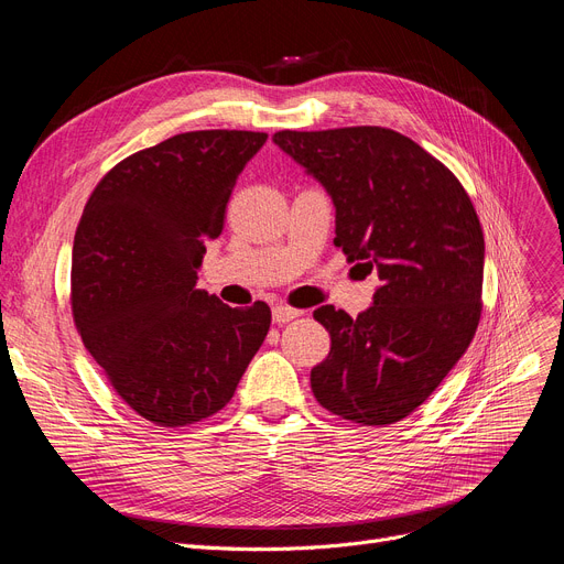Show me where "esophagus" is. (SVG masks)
<instances>
[{
  "label": "esophagus",
  "instance_id": "1",
  "mask_svg": "<svg viewBox=\"0 0 564 564\" xmlns=\"http://www.w3.org/2000/svg\"><path fill=\"white\" fill-rule=\"evenodd\" d=\"M300 315H302L300 308H290V306H274V308H272V319H274L276 324H285V322H290V319H294V317H300Z\"/></svg>",
  "mask_w": 564,
  "mask_h": 564
}]
</instances>
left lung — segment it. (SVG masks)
Here are the masks:
<instances>
[{
	"label": "left lung",
	"mask_w": 564,
	"mask_h": 564,
	"mask_svg": "<svg viewBox=\"0 0 564 564\" xmlns=\"http://www.w3.org/2000/svg\"><path fill=\"white\" fill-rule=\"evenodd\" d=\"M272 139L332 196L334 245L381 281L357 317L334 306L313 313L332 336L329 357L311 370L313 395L351 423H398L476 336L485 272L476 207L446 166L395 130H281Z\"/></svg>",
	"instance_id": "obj_1"
}]
</instances>
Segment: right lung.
I'll return each mask as SVG.
<instances>
[{"label":"right lung","mask_w":564,"mask_h":564,"mask_svg":"<svg viewBox=\"0 0 564 564\" xmlns=\"http://www.w3.org/2000/svg\"><path fill=\"white\" fill-rule=\"evenodd\" d=\"M264 132L175 134L118 162L88 198L73 245V317L121 400L160 427L228 404L272 311L196 288L205 242Z\"/></svg>","instance_id":"1"}]
</instances>
